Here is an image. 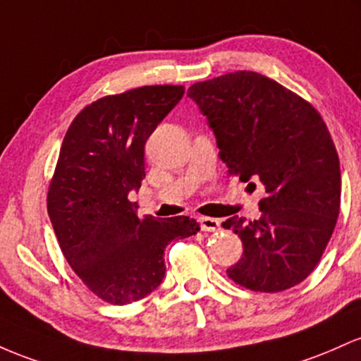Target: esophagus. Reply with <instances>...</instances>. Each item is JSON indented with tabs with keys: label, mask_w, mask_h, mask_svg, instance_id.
I'll return each mask as SVG.
<instances>
[{
	"label": "esophagus",
	"mask_w": 361,
	"mask_h": 361,
	"mask_svg": "<svg viewBox=\"0 0 361 361\" xmlns=\"http://www.w3.org/2000/svg\"><path fill=\"white\" fill-rule=\"evenodd\" d=\"M200 225L202 232H216V230L221 228L220 220H216V218H209V216H201Z\"/></svg>",
	"instance_id": "obj_1"
}]
</instances>
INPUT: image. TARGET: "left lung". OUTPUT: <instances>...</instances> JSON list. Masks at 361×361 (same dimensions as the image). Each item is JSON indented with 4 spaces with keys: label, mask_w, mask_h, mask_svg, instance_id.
Wrapping results in <instances>:
<instances>
[{
    "label": "left lung",
    "mask_w": 361,
    "mask_h": 361,
    "mask_svg": "<svg viewBox=\"0 0 361 361\" xmlns=\"http://www.w3.org/2000/svg\"><path fill=\"white\" fill-rule=\"evenodd\" d=\"M216 136L230 176L259 179V220L232 216L221 226L244 252L226 269L247 290L276 293L298 285L321 261L341 206V170L326 123L310 102L254 71L189 87Z\"/></svg>",
    "instance_id": "1"
}]
</instances>
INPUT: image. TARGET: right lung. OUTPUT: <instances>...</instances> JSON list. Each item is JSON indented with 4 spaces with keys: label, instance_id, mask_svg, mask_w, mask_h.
Masks as SVG:
<instances>
[{
    "label": "right lung",
    "instance_id": "right-lung-1",
    "mask_svg": "<svg viewBox=\"0 0 361 361\" xmlns=\"http://www.w3.org/2000/svg\"><path fill=\"white\" fill-rule=\"evenodd\" d=\"M182 85L105 95L73 119L47 191L61 252L83 285L112 305L141 300L165 274L164 250L200 232L189 216L140 218L129 191L145 177V145L179 104Z\"/></svg>",
    "mask_w": 361,
    "mask_h": 361
}]
</instances>
